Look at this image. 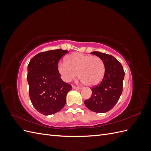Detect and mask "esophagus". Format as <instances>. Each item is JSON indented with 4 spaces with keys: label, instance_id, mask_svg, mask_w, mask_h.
<instances>
[{
    "label": "esophagus",
    "instance_id": "obj_1",
    "mask_svg": "<svg viewBox=\"0 0 151 151\" xmlns=\"http://www.w3.org/2000/svg\"><path fill=\"white\" fill-rule=\"evenodd\" d=\"M72 89H81V88L80 87H77V86H72Z\"/></svg>",
    "mask_w": 151,
    "mask_h": 151
}]
</instances>
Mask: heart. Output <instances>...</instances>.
I'll return each instance as SVG.
<instances>
[{"label": "heart", "mask_w": 151, "mask_h": 151, "mask_svg": "<svg viewBox=\"0 0 151 151\" xmlns=\"http://www.w3.org/2000/svg\"><path fill=\"white\" fill-rule=\"evenodd\" d=\"M58 71L62 79L70 82L78 76L86 86H94L100 83L105 74L103 60L98 56L73 53L66 57V62H59Z\"/></svg>", "instance_id": "1"}]
</instances>
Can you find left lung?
I'll return each instance as SVG.
<instances>
[{
	"label": "left lung",
	"instance_id": "left-lung-1",
	"mask_svg": "<svg viewBox=\"0 0 151 151\" xmlns=\"http://www.w3.org/2000/svg\"><path fill=\"white\" fill-rule=\"evenodd\" d=\"M91 53L103 60L105 74L100 84L91 88V97L84 101V104L87 108L94 112L106 113L111 110L120 99L125 72L120 62L111 55L99 52H93Z\"/></svg>",
	"mask_w": 151,
	"mask_h": 151
}]
</instances>
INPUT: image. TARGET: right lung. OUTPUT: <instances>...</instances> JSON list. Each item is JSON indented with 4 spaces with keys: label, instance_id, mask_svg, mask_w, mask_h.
Returning a JSON list of instances; mask_svg holds the SVG:
<instances>
[{
    "label": "right lung",
    "instance_id": "add662e5",
    "mask_svg": "<svg viewBox=\"0 0 151 151\" xmlns=\"http://www.w3.org/2000/svg\"><path fill=\"white\" fill-rule=\"evenodd\" d=\"M68 52L62 49L49 50L36 55L28 65L29 94L32 104L44 115H53L66 103V96L72 89L63 82L58 71V63Z\"/></svg>",
    "mask_w": 151,
    "mask_h": 151
}]
</instances>
